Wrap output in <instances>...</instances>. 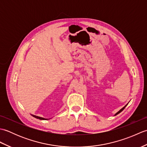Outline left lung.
Here are the masks:
<instances>
[{
    "label": "left lung",
    "mask_w": 147,
    "mask_h": 147,
    "mask_svg": "<svg viewBox=\"0 0 147 147\" xmlns=\"http://www.w3.org/2000/svg\"><path fill=\"white\" fill-rule=\"evenodd\" d=\"M126 105H125V106H124V107L123 108H122V109H121V110H120L119 111V112H117V113H116V114H115V115H117V114H119L121 112H122V111H123L124 110V108H125V107H126Z\"/></svg>",
    "instance_id": "left-lung-1"
}]
</instances>
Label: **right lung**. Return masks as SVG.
Returning <instances> with one entry per match:
<instances>
[{"label": "right lung", "instance_id": "1", "mask_svg": "<svg viewBox=\"0 0 147 147\" xmlns=\"http://www.w3.org/2000/svg\"><path fill=\"white\" fill-rule=\"evenodd\" d=\"M32 116H33L34 117H35L36 119H40V120H46L47 119L43 118V117H38V116H36V115H32Z\"/></svg>", "mask_w": 147, "mask_h": 147}]
</instances>
